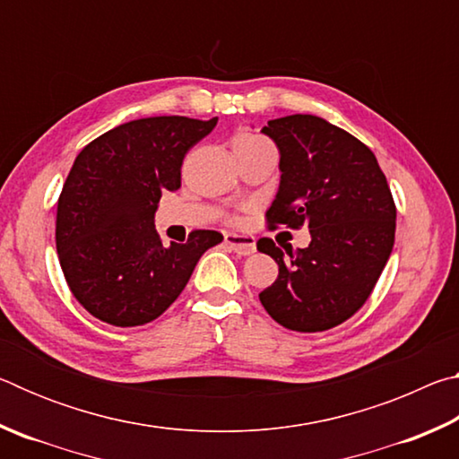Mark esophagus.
<instances>
[{"mask_svg":"<svg viewBox=\"0 0 459 459\" xmlns=\"http://www.w3.org/2000/svg\"><path fill=\"white\" fill-rule=\"evenodd\" d=\"M224 243L229 245L230 251H235L237 255H243V257L253 255L255 248H257V245H255V237L238 235V232H227V235H224Z\"/></svg>","mask_w":459,"mask_h":459,"instance_id":"1","label":"esophagus"}]
</instances>
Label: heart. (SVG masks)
<instances>
[{"label":"heart","mask_w":459,"mask_h":459,"mask_svg":"<svg viewBox=\"0 0 459 459\" xmlns=\"http://www.w3.org/2000/svg\"><path fill=\"white\" fill-rule=\"evenodd\" d=\"M257 142H263V137L253 135V134H240V135L235 139V147H238V145H248V143H257Z\"/></svg>","instance_id":"1"}]
</instances>
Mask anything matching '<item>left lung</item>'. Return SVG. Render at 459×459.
<instances>
[{"mask_svg":"<svg viewBox=\"0 0 459 459\" xmlns=\"http://www.w3.org/2000/svg\"><path fill=\"white\" fill-rule=\"evenodd\" d=\"M263 134L281 153L267 224L307 227L312 243L285 259L273 240H257L279 265L259 299L287 330H330L364 306L391 257L397 219L391 188L367 145L316 115L273 119Z\"/></svg>","mask_w":459,"mask_h":459,"instance_id":"left-lung-1","label":"left lung"}]
</instances>
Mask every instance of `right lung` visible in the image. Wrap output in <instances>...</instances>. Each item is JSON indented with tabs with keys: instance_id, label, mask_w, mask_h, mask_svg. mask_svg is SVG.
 Returning a JSON list of instances; mask_svg holds the SVG:
<instances>
[{
	"instance_id": "1",
	"label": "right lung",
	"mask_w": 459,
	"mask_h": 459,
	"mask_svg": "<svg viewBox=\"0 0 459 459\" xmlns=\"http://www.w3.org/2000/svg\"><path fill=\"white\" fill-rule=\"evenodd\" d=\"M216 121L180 115L135 119L76 155L56 211V251L76 301L117 328L160 317L188 283L216 230L161 245L153 214L161 192L182 186V161Z\"/></svg>"
}]
</instances>
